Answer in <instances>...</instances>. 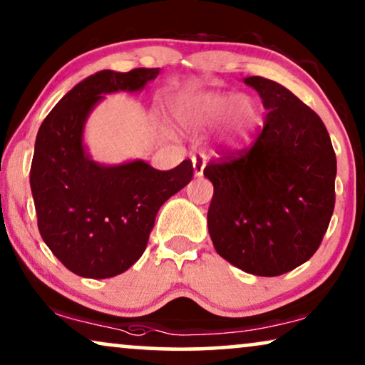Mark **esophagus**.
<instances>
[{"label":"esophagus","mask_w":365,"mask_h":365,"mask_svg":"<svg viewBox=\"0 0 365 365\" xmlns=\"http://www.w3.org/2000/svg\"><path fill=\"white\" fill-rule=\"evenodd\" d=\"M192 168H194V174H196V176H201L204 168H206V156H204V154L194 156L192 158Z\"/></svg>","instance_id":"obj_1"}]
</instances>
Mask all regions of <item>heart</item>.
<instances>
[{
	"instance_id": "b5f03b06",
	"label": "heart",
	"mask_w": 365,
	"mask_h": 365,
	"mask_svg": "<svg viewBox=\"0 0 365 365\" xmlns=\"http://www.w3.org/2000/svg\"><path fill=\"white\" fill-rule=\"evenodd\" d=\"M251 103L242 96H204L179 101L173 109L174 121L182 129H202L221 123L229 116L234 129L242 128L251 116Z\"/></svg>"
}]
</instances>
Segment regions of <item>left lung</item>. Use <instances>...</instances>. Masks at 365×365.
<instances>
[{"instance_id":"left-lung-1","label":"left lung","mask_w":365,"mask_h":365,"mask_svg":"<svg viewBox=\"0 0 365 365\" xmlns=\"http://www.w3.org/2000/svg\"><path fill=\"white\" fill-rule=\"evenodd\" d=\"M244 83L269 113L251 146L204 168L214 186L207 226L219 256L274 277L321 246L336 204V153L322 119L287 88L261 76Z\"/></svg>"}]
</instances>
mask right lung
I'll return each mask as SVG.
<instances>
[{"instance_id": "1", "label": "right lung", "mask_w": 365, "mask_h": 365, "mask_svg": "<svg viewBox=\"0 0 365 365\" xmlns=\"http://www.w3.org/2000/svg\"><path fill=\"white\" fill-rule=\"evenodd\" d=\"M158 74L159 68L93 74L53 108L38 131L29 184L39 234L81 277L128 271L148 246L159 207L192 179L191 159L158 171L144 161L101 166L84 153V121L103 94L138 91Z\"/></svg>"}]
</instances>
